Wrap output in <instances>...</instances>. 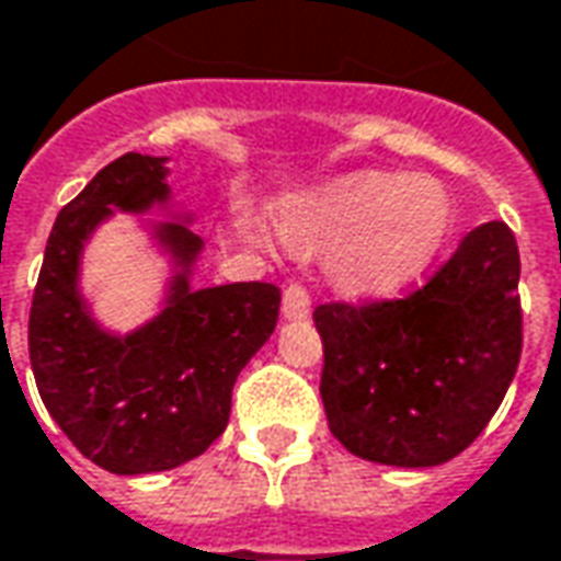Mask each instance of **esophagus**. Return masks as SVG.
I'll return each mask as SVG.
<instances>
[{"mask_svg": "<svg viewBox=\"0 0 561 561\" xmlns=\"http://www.w3.org/2000/svg\"><path fill=\"white\" fill-rule=\"evenodd\" d=\"M282 312H285V319H307L310 316V295H307V288L304 285H285V291H282Z\"/></svg>", "mask_w": 561, "mask_h": 561, "instance_id": "1", "label": "esophagus"}]
</instances>
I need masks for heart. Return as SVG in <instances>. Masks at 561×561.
Here are the masks:
<instances>
[{
    "mask_svg": "<svg viewBox=\"0 0 561 561\" xmlns=\"http://www.w3.org/2000/svg\"><path fill=\"white\" fill-rule=\"evenodd\" d=\"M455 199L442 181L409 171H353L282 205L279 232L291 249L322 251L341 295L380 300L402 295L436 264L455 232ZM266 245L270 236L249 220Z\"/></svg>",
    "mask_w": 561,
    "mask_h": 561,
    "instance_id": "heart-1",
    "label": "heart"
}]
</instances>
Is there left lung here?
<instances>
[{
  "mask_svg": "<svg viewBox=\"0 0 561 561\" xmlns=\"http://www.w3.org/2000/svg\"><path fill=\"white\" fill-rule=\"evenodd\" d=\"M312 322L334 439L371 463L439 467L485 430L519 368L516 239L482 224L414 295L322 304Z\"/></svg>",
  "mask_w": 561,
  "mask_h": 561,
  "instance_id": "8db88e82",
  "label": "left lung"
}]
</instances>
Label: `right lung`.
<instances>
[{"label": "right lung", "instance_id": "right-lung-1", "mask_svg": "<svg viewBox=\"0 0 561 561\" xmlns=\"http://www.w3.org/2000/svg\"><path fill=\"white\" fill-rule=\"evenodd\" d=\"M169 159L125 152L57 215L30 310V365L67 439L116 476L174 470L227 430L239 371L270 341L279 288L232 282L193 288L202 239L190 215L150 224L169 254L162 310L128 334L106 331L82 288V251L113 211L169 208Z\"/></svg>", "mask_w": 561, "mask_h": 561}]
</instances>
